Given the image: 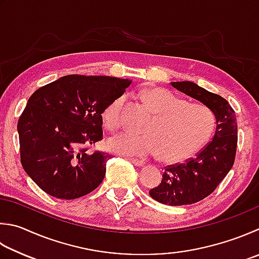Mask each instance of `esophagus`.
<instances>
[{
  "instance_id": "obj_1",
  "label": "esophagus",
  "mask_w": 259,
  "mask_h": 259,
  "mask_svg": "<svg viewBox=\"0 0 259 259\" xmlns=\"http://www.w3.org/2000/svg\"><path fill=\"white\" fill-rule=\"evenodd\" d=\"M132 163H133L134 165H138V167H141V165H144V161L142 160H138V159H128Z\"/></svg>"
}]
</instances>
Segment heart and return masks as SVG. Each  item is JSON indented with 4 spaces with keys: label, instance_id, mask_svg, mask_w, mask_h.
<instances>
[{
    "label": "heart",
    "instance_id": "b5f03b06",
    "mask_svg": "<svg viewBox=\"0 0 259 259\" xmlns=\"http://www.w3.org/2000/svg\"><path fill=\"white\" fill-rule=\"evenodd\" d=\"M144 99L155 114L146 128L148 134H117L107 143L111 152L133 157L161 153L165 162L177 163L192 157L207 142L215 126V117L206 107L188 105L160 88L146 90ZM125 101L126 97L120 96L106 107L102 121L108 130L115 131L123 125Z\"/></svg>",
    "mask_w": 259,
    "mask_h": 259
}]
</instances>
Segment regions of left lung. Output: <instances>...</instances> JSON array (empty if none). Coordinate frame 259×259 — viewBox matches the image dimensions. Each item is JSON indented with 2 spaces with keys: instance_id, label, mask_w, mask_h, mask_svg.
<instances>
[{
  "instance_id": "obj_1",
  "label": "left lung",
  "mask_w": 259,
  "mask_h": 259,
  "mask_svg": "<svg viewBox=\"0 0 259 259\" xmlns=\"http://www.w3.org/2000/svg\"><path fill=\"white\" fill-rule=\"evenodd\" d=\"M170 85L211 110L217 124L211 142L195 158L165 168L159 186L149 192L159 203L180 206L208 196L230 171L236 157L238 127L235 110L221 96L190 81L170 82Z\"/></svg>"
}]
</instances>
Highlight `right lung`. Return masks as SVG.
<instances>
[{
  "mask_svg": "<svg viewBox=\"0 0 259 259\" xmlns=\"http://www.w3.org/2000/svg\"><path fill=\"white\" fill-rule=\"evenodd\" d=\"M132 80L66 75L33 92L18 121L21 163L51 196L75 199L91 193L106 175L109 154L87 153L102 139V113Z\"/></svg>",
  "mask_w": 259,
  "mask_h": 259,
  "instance_id": "add662e5",
  "label": "right lung"
}]
</instances>
